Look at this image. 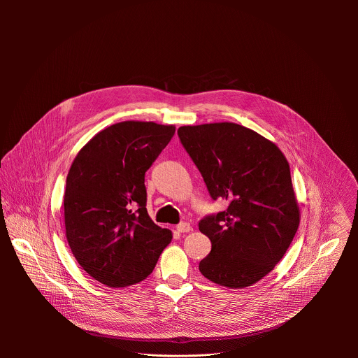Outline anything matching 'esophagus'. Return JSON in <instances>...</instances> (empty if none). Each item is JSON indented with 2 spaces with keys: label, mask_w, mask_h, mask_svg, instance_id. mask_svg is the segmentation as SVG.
<instances>
[{
  "label": "esophagus",
  "mask_w": 358,
  "mask_h": 358,
  "mask_svg": "<svg viewBox=\"0 0 358 358\" xmlns=\"http://www.w3.org/2000/svg\"><path fill=\"white\" fill-rule=\"evenodd\" d=\"M176 230H178L179 233H190V231H192V226H190V223L182 222V223H179V224L176 226Z\"/></svg>",
  "instance_id": "esophagus-1"
}]
</instances>
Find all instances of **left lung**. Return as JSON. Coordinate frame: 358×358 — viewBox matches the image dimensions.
Returning a JSON list of instances; mask_svg holds the SVG:
<instances>
[{
	"instance_id": "left-lung-1",
	"label": "left lung",
	"mask_w": 358,
	"mask_h": 358,
	"mask_svg": "<svg viewBox=\"0 0 358 358\" xmlns=\"http://www.w3.org/2000/svg\"><path fill=\"white\" fill-rule=\"evenodd\" d=\"M178 135L210 197L227 201L199 223L212 243L199 268L222 287H251L282 259L299 227L289 164L275 143L234 122L186 125Z\"/></svg>"
}]
</instances>
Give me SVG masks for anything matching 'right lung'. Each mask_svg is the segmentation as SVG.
I'll return each mask as SVG.
<instances>
[{
  "instance_id": "add662e5",
  "label": "right lung",
  "mask_w": 358,
  "mask_h": 358,
  "mask_svg": "<svg viewBox=\"0 0 358 358\" xmlns=\"http://www.w3.org/2000/svg\"><path fill=\"white\" fill-rule=\"evenodd\" d=\"M173 135L175 125L117 122L98 132L70 166L66 238L78 264L110 288L149 277L172 240L148 213L145 173Z\"/></svg>"
}]
</instances>
